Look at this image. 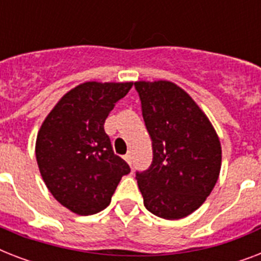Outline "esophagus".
<instances>
[{"label": "esophagus", "mask_w": 261, "mask_h": 261, "mask_svg": "<svg viewBox=\"0 0 261 261\" xmlns=\"http://www.w3.org/2000/svg\"><path fill=\"white\" fill-rule=\"evenodd\" d=\"M131 159H133V157H131V153H127V154L124 155V160H126V163L128 164V165H131Z\"/></svg>", "instance_id": "1"}]
</instances>
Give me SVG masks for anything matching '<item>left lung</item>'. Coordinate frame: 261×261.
<instances>
[{
    "instance_id": "1",
    "label": "left lung",
    "mask_w": 261,
    "mask_h": 261,
    "mask_svg": "<svg viewBox=\"0 0 261 261\" xmlns=\"http://www.w3.org/2000/svg\"><path fill=\"white\" fill-rule=\"evenodd\" d=\"M153 163L137 173L143 204L160 218L181 219L202 206L218 181L222 147L210 119L171 81H137Z\"/></svg>"
}]
</instances>
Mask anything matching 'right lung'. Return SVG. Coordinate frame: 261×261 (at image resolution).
Masks as SVG:
<instances>
[{"label":"right lung","instance_id":"right-lung-1","mask_svg":"<svg viewBox=\"0 0 261 261\" xmlns=\"http://www.w3.org/2000/svg\"><path fill=\"white\" fill-rule=\"evenodd\" d=\"M133 84H80L63 94L39 128L35 154L43 181L74 214L104 210L120 178L130 173L126 161L114 154L104 122Z\"/></svg>","mask_w":261,"mask_h":261}]
</instances>
